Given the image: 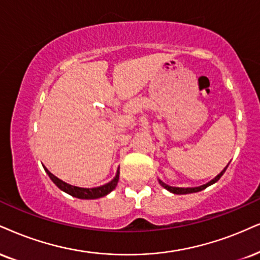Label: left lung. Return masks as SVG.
I'll list each match as a JSON object with an SVG mask.
<instances>
[{"label":"left lung","instance_id":"1","mask_svg":"<svg viewBox=\"0 0 260 260\" xmlns=\"http://www.w3.org/2000/svg\"><path fill=\"white\" fill-rule=\"evenodd\" d=\"M226 168H228V165H226L225 168H224V169L222 170V172H220V174L217 175L216 177H214L213 179H211V181H210V182H207L206 184L199 185V187H190V188H179V187H171V185H169V184L164 183V182H162L161 179H158V182H159V184L161 185V187H164V188L166 189V190H169V191H170V193H174V194H179V195H182V194H191V193H198V191H201V190H204V189H206L207 187H210V185H212V184L216 183V182L218 181V179H219L220 177H222L224 172H225Z\"/></svg>","mask_w":260,"mask_h":260}]
</instances>
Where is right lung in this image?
Here are the masks:
<instances>
[{
	"label": "right lung",
	"instance_id": "1",
	"mask_svg": "<svg viewBox=\"0 0 260 260\" xmlns=\"http://www.w3.org/2000/svg\"><path fill=\"white\" fill-rule=\"evenodd\" d=\"M44 168V166H43ZM46 172L49 176L50 179L54 182V184L56 185L57 188L61 189L62 191L70 194L71 197L78 198V199H85V200H92V199H99L102 197H106L107 194H110L113 189L117 187L118 181H119V169L117 170V174H115L114 178L112 181L108 182L101 187H96V188H81V187H76V185H71L66 182L61 181L60 178H57L56 176H54L52 172L49 171L47 168H44Z\"/></svg>",
	"mask_w": 260,
	"mask_h": 260
}]
</instances>
